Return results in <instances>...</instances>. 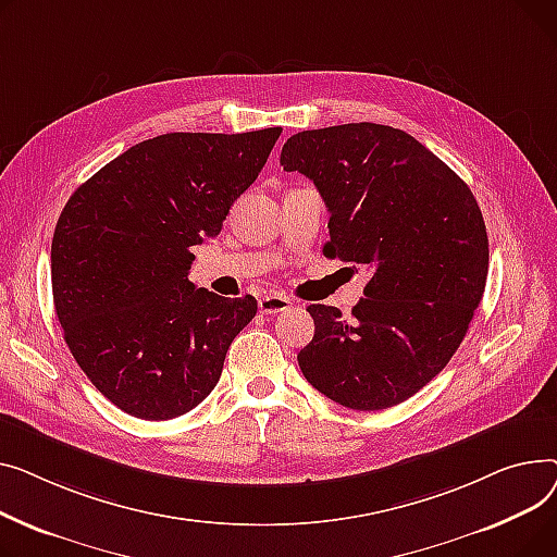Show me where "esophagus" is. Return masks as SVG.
<instances>
[{
	"label": "esophagus",
	"mask_w": 557,
	"mask_h": 557,
	"mask_svg": "<svg viewBox=\"0 0 557 557\" xmlns=\"http://www.w3.org/2000/svg\"><path fill=\"white\" fill-rule=\"evenodd\" d=\"M258 308L265 314H278L292 308V299H287L285 294H265V297L258 301Z\"/></svg>",
	"instance_id": "obj_1"
}]
</instances>
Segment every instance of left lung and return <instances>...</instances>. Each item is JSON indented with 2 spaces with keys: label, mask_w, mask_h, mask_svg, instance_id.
<instances>
[{
  "label": "left lung",
  "mask_w": 557,
  "mask_h": 557,
  "mask_svg": "<svg viewBox=\"0 0 557 557\" xmlns=\"http://www.w3.org/2000/svg\"><path fill=\"white\" fill-rule=\"evenodd\" d=\"M281 166L314 182L333 258L371 281L350 319L310 306L306 380L357 411L405 403L461 346L487 276V234L468 184L398 127L346 123L292 135Z\"/></svg>",
  "instance_id": "8db88e82"
}]
</instances>
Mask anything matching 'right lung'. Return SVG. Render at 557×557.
Here are the masks:
<instances>
[{
  "label": "right lung",
  "mask_w": 557,
  "mask_h": 557,
  "mask_svg": "<svg viewBox=\"0 0 557 557\" xmlns=\"http://www.w3.org/2000/svg\"><path fill=\"white\" fill-rule=\"evenodd\" d=\"M281 133L159 135L64 205L51 243L55 314L83 373L121 411L177 418L218 384L258 306L195 287L190 247L222 232Z\"/></svg>",
  "instance_id": "right-lung-1"
}]
</instances>
